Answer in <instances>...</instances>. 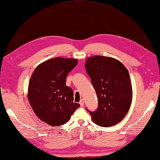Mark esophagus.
<instances>
[{"label":"esophagus","mask_w":160,"mask_h":160,"mask_svg":"<svg viewBox=\"0 0 160 160\" xmlns=\"http://www.w3.org/2000/svg\"><path fill=\"white\" fill-rule=\"evenodd\" d=\"M79 104H80V105H81V107H83V105H84V101L83 100H81V101H80V102H79Z\"/></svg>","instance_id":"obj_1"}]
</instances>
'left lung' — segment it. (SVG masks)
Wrapping results in <instances>:
<instances>
[{"label": "left lung", "mask_w": 160, "mask_h": 160, "mask_svg": "<svg viewBox=\"0 0 160 160\" xmlns=\"http://www.w3.org/2000/svg\"><path fill=\"white\" fill-rule=\"evenodd\" d=\"M86 70L97 95L98 107L89 112L97 125H116L128 112L132 101V86L128 70L118 60L109 57L88 58Z\"/></svg>", "instance_id": "1"}]
</instances>
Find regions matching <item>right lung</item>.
Returning a JSON list of instances; mask_svg holds the SVG:
<instances>
[{
  "mask_svg": "<svg viewBox=\"0 0 160 160\" xmlns=\"http://www.w3.org/2000/svg\"><path fill=\"white\" fill-rule=\"evenodd\" d=\"M77 59L55 58L40 63L32 74L28 99L35 114L52 127L64 125L80 105L74 102L72 88L66 86V77Z\"/></svg>",
  "mask_w": 160,
  "mask_h": 160,
  "instance_id": "right-lung-1",
  "label": "right lung"
}]
</instances>
